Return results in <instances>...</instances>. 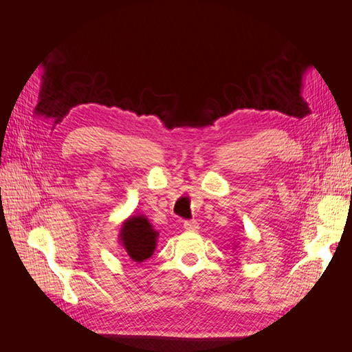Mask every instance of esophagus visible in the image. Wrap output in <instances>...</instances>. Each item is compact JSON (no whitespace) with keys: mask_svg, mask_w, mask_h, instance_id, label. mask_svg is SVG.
Here are the masks:
<instances>
[{"mask_svg":"<svg viewBox=\"0 0 352 352\" xmlns=\"http://www.w3.org/2000/svg\"><path fill=\"white\" fill-rule=\"evenodd\" d=\"M184 228H185V230L194 232V230L198 229V221H195V220H186V221L184 223Z\"/></svg>","mask_w":352,"mask_h":352,"instance_id":"34e87169","label":"esophagus"}]
</instances>
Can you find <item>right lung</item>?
I'll use <instances>...</instances> for the list:
<instances>
[{
	"label": "right lung",
	"instance_id": "right-lung-1",
	"mask_svg": "<svg viewBox=\"0 0 352 352\" xmlns=\"http://www.w3.org/2000/svg\"><path fill=\"white\" fill-rule=\"evenodd\" d=\"M158 232L144 214L127 217L120 228L119 242L129 258L142 263L151 257L157 247Z\"/></svg>",
	"mask_w": 352,
	"mask_h": 352
}]
</instances>
